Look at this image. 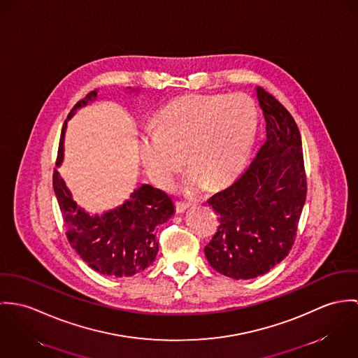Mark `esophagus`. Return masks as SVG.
Masks as SVG:
<instances>
[{
    "instance_id": "obj_1",
    "label": "esophagus",
    "mask_w": 358,
    "mask_h": 358,
    "mask_svg": "<svg viewBox=\"0 0 358 358\" xmlns=\"http://www.w3.org/2000/svg\"><path fill=\"white\" fill-rule=\"evenodd\" d=\"M188 208H189V204H188V203H184V201H177V203H176V211H177L178 214L185 213Z\"/></svg>"
}]
</instances>
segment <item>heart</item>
Segmentation results:
<instances>
[{
	"label": "heart",
	"instance_id": "heart-1",
	"mask_svg": "<svg viewBox=\"0 0 358 358\" xmlns=\"http://www.w3.org/2000/svg\"><path fill=\"white\" fill-rule=\"evenodd\" d=\"M154 130L138 138V155L150 178L170 189L184 159L191 167L181 192L194 198L206 185L221 188L243 171L257 140L259 115L244 93L187 94L163 107Z\"/></svg>",
	"mask_w": 358,
	"mask_h": 358
}]
</instances>
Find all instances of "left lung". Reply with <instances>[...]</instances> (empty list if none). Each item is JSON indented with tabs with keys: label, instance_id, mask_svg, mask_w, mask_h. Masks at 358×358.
Instances as JSON below:
<instances>
[{
	"label": "left lung",
	"instance_id": "1",
	"mask_svg": "<svg viewBox=\"0 0 358 358\" xmlns=\"http://www.w3.org/2000/svg\"><path fill=\"white\" fill-rule=\"evenodd\" d=\"M255 93L266 141L238 181L207 200L220 227L204 247L206 258L236 280L262 276L288 255L306 200L298 126L272 94L259 86Z\"/></svg>",
	"mask_w": 358,
	"mask_h": 358
}]
</instances>
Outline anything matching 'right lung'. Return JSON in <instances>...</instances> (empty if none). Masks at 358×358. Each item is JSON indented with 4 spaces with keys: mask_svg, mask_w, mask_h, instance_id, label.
I'll return each instance as SVG.
<instances>
[{
    "mask_svg": "<svg viewBox=\"0 0 358 358\" xmlns=\"http://www.w3.org/2000/svg\"><path fill=\"white\" fill-rule=\"evenodd\" d=\"M127 89L130 94L137 96L140 93V89ZM96 99L97 90L90 92L69 114L62 129L57 167L64 159L67 122ZM53 189L67 238L82 261L93 271L111 278H129L141 273L154 264L159 250L157 228L176 213L173 199L164 191L143 184L118 207L101 214H92L74 200L57 169L53 174Z\"/></svg>",
    "mask_w": 358,
    "mask_h": 358,
    "instance_id": "obj_1",
    "label": "right lung"
}]
</instances>
